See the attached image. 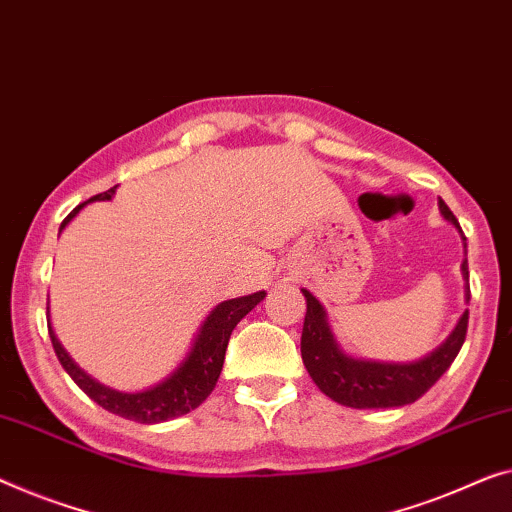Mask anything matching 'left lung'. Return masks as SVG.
<instances>
[{"label":"left lung","instance_id":"1","mask_svg":"<svg viewBox=\"0 0 512 512\" xmlns=\"http://www.w3.org/2000/svg\"><path fill=\"white\" fill-rule=\"evenodd\" d=\"M439 211L444 220H448L462 234L460 223H457V218L446 207L444 200H439ZM462 241L467 239L462 236ZM464 248H467V243H464ZM462 278L464 301L469 303L471 294L467 259L462 262ZM301 292L305 296V305H308L301 335L303 365L319 391L338 404H345V407L388 409L416 402L451 368V363L464 345V338H467L469 310H464L462 317L457 319L455 329L448 333V338L439 347H434L432 352L416 358V361L388 363L372 361V358H356L340 349L329 326L324 305L308 289H301Z\"/></svg>","mask_w":512,"mask_h":512}]
</instances>
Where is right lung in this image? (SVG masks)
Wrapping results in <instances>:
<instances>
[{"instance_id": "1", "label": "right lung", "mask_w": 512, "mask_h": 512, "mask_svg": "<svg viewBox=\"0 0 512 512\" xmlns=\"http://www.w3.org/2000/svg\"><path fill=\"white\" fill-rule=\"evenodd\" d=\"M117 193V186L105 190V193L91 197L89 202H105L112 200ZM89 202H82L80 207H75L68 218L61 223L59 232L66 230V225L78 216V213L87 207ZM266 292H255L248 296H239V299H230L218 303L213 308L207 319H204L200 331H197L193 345H190L188 354L183 356V361L174 368L165 379H160L158 384L142 388V391H117L101 384V381L87 375L78 363L73 361L68 352L61 345L59 338L52 331V322H48L50 340L55 347V354L59 358L61 368H64L71 379L85 391L91 400L101 404L103 409H108L110 414H117L121 418L137 423H163L179 418L188 411L200 407V404L209 398L213 388L218 384L220 370H223L225 361V349L230 342V335L234 326L255 308L257 303L264 301ZM50 312V308H48Z\"/></svg>"}]
</instances>
